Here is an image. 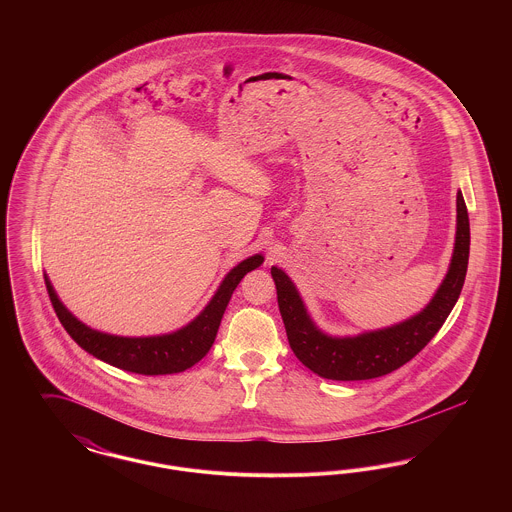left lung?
Returning <instances> with one entry per match:
<instances>
[{"label":"left lung","mask_w":512,"mask_h":512,"mask_svg":"<svg viewBox=\"0 0 512 512\" xmlns=\"http://www.w3.org/2000/svg\"><path fill=\"white\" fill-rule=\"evenodd\" d=\"M470 222L461 192L457 194V236L451 267L430 305L416 317L386 330L355 338H330L307 315L292 280L272 267L278 307L295 357L315 374L328 380H370L390 374L409 363L438 334L455 307L468 268Z\"/></svg>","instance_id":"1"}]
</instances>
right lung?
Here are the masks:
<instances>
[{"instance_id":"right-lung-1","label":"right lung","mask_w":512,"mask_h":512,"mask_svg":"<svg viewBox=\"0 0 512 512\" xmlns=\"http://www.w3.org/2000/svg\"><path fill=\"white\" fill-rule=\"evenodd\" d=\"M261 263L263 257L253 255L242 261L238 267L232 268L222 280L219 292L215 293V297L199 317L174 334L155 338H119L88 328L63 307V303L57 299L49 284L48 276L44 278L55 315L59 317L69 336L84 351L122 370L146 376H159L182 372L207 355V351L217 338L220 320L236 286L249 270L259 267Z\"/></svg>"}]
</instances>
